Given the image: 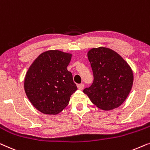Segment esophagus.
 <instances>
[{
	"mask_svg": "<svg viewBox=\"0 0 150 150\" xmlns=\"http://www.w3.org/2000/svg\"><path fill=\"white\" fill-rule=\"evenodd\" d=\"M77 87H78V88L79 90H83V88H84V83H79V84L77 85Z\"/></svg>",
	"mask_w": 150,
	"mask_h": 150,
	"instance_id": "1",
	"label": "esophagus"
}]
</instances>
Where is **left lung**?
Masks as SVG:
<instances>
[{
	"label": "left lung",
	"mask_w": 150,
	"mask_h": 150,
	"mask_svg": "<svg viewBox=\"0 0 150 150\" xmlns=\"http://www.w3.org/2000/svg\"><path fill=\"white\" fill-rule=\"evenodd\" d=\"M93 73L91 86L83 92L99 108L110 110L127 98L133 83L132 71L127 63L112 50L94 48L88 53Z\"/></svg>",
	"instance_id": "obj_1"
}]
</instances>
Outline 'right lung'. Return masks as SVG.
Instances as JSON below:
<instances>
[{"mask_svg": "<svg viewBox=\"0 0 150 150\" xmlns=\"http://www.w3.org/2000/svg\"><path fill=\"white\" fill-rule=\"evenodd\" d=\"M71 54L57 50L42 53L29 67L25 91L32 105L41 112L56 115L69 104L77 90L73 75L67 70Z\"/></svg>", "mask_w": 150, "mask_h": 150, "instance_id": "obj_1", "label": "right lung"}]
</instances>
